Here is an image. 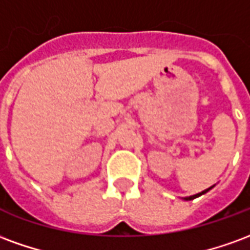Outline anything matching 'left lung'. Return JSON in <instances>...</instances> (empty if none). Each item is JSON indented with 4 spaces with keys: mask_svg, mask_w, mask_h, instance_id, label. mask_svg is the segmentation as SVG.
<instances>
[{
    "mask_svg": "<svg viewBox=\"0 0 250 250\" xmlns=\"http://www.w3.org/2000/svg\"><path fill=\"white\" fill-rule=\"evenodd\" d=\"M210 188H208V190H204V191H202V193H198V194H195V195H191V197H188V198H185V199H186V201H191V199L197 198V197H199V195H202V194L208 193V191H209Z\"/></svg>",
    "mask_w": 250,
    "mask_h": 250,
    "instance_id": "left-lung-1",
    "label": "left lung"
}]
</instances>
